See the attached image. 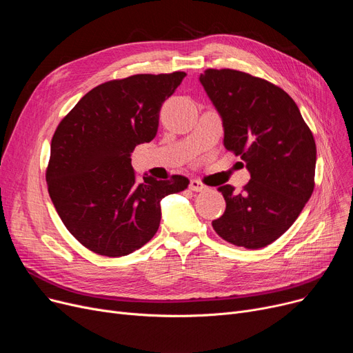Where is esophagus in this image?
<instances>
[{"mask_svg":"<svg viewBox=\"0 0 353 353\" xmlns=\"http://www.w3.org/2000/svg\"><path fill=\"white\" fill-rule=\"evenodd\" d=\"M189 189H190V190H193V192H203V190H206L208 188H206L205 184H203L200 180H196V179H193V180H190Z\"/></svg>","mask_w":353,"mask_h":353,"instance_id":"esophagus-1","label":"esophagus"}]
</instances>
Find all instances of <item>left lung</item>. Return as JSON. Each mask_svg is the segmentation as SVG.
I'll return each mask as SVG.
<instances>
[{"label": "left lung", "instance_id": "8db88e82", "mask_svg": "<svg viewBox=\"0 0 353 353\" xmlns=\"http://www.w3.org/2000/svg\"><path fill=\"white\" fill-rule=\"evenodd\" d=\"M200 83L223 120L226 150L245 160L250 172L240 193L230 184L217 189L226 210L212 226L234 246L265 248L294 223L313 193V134L293 99L268 80L208 68Z\"/></svg>", "mask_w": 353, "mask_h": 353}]
</instances>
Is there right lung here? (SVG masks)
Segmentation results:
<instances>
[{
	"label": "right lung",
	"mask_w": 353,
	"mask_h": 353,
	"mask_svg": "<svg viewBox=\"0 0 353 353\" xmlns=\"http://www.w3.org/2000/svg\"><path fill=\"white\" fill-rule=\"evenodd\" d=\"M186 72L136 74L88 91L60 121L51 140L46 180L67 230L88 250L120 257L150 240L163 197L189 179L144 176L132 167L134 147L156 137L161 104Z\"/></svg>",
	"instance_id": "right-lung-1"
}]
</instances>
